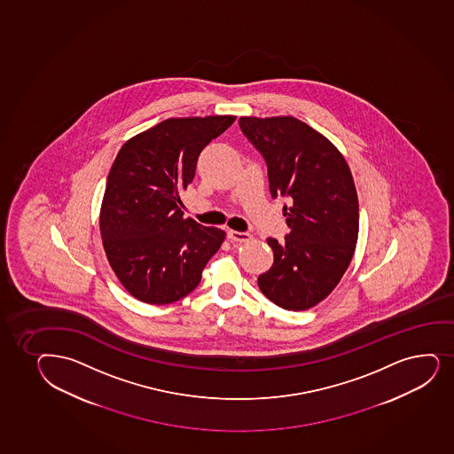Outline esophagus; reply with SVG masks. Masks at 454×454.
I'll use <instances>...</instances> for the list:
<instances>
[{
  "mask_svg": "<svg viewBox=\"0 0 454 454\" xmlns=\"http://www.w3.org/2000/svg\"><path fill=\"white\" fill-rule=\"evenodd\" d=\"M227 236H229V239L231 240V242H235V244L248 242V240L253 238L250 233H244V231H235V230H230L229 233H227Z\"/></svg>",
  "mask_w": 454,
  "mask_h": 454,
  "instance_id": "obj_1",
  "label": "esophagus"
}]
</instances>
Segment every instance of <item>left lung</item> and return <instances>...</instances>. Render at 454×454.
<instances>
[{
    "mask_svg": "<svg viewBox=\"0 0 454 454\" xmlns=\"http://www.w3.org/2000/svg\"><path fill=\"white\" fill-rule=\"evenodd\" d=\"M239 127L265 159L272 199L291 231L268 238L274 263L257 278L262 294L286 310H306L338 286L355 254L359 201L344 156L321 133L292 116H242Z\"/></svg>",
    "mask_w": 454,
    "mask_h": 454,
    "instance_id": "left-lung-1",
    "label": "left lung"
}]
</instances>
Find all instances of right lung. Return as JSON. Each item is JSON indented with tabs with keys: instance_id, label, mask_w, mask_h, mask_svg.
<instances>
[{
	"instance_id": "obj_1",
	"label": "right lung",
	"mask_w": 454,
	"mask_h": 454,
	"mask_svg": "<svg viewBox=\"0 0 454 454\" xmlns=\"http://www.w3.org/2000/svg\"><path fill=\"white\" fill-rule=\"evenodd\" d=\"M236 116L171 118L125 142L110 168L99 231L110 266L139 301L169 304L199 286L225 233L183 218L200 153Z\"/></svg>"
}]
</instances>
